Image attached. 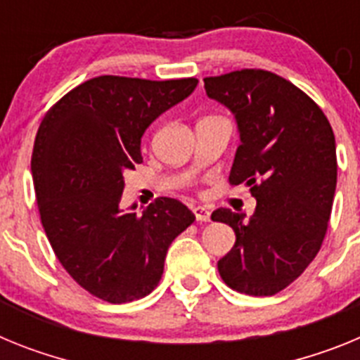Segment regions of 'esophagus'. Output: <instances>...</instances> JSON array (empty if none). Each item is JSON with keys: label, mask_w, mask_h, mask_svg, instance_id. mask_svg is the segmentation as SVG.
Listing matches in <instances>:
<instances>
[{"label": "esophagus", "mask_w": 360, "mask_h": 360, "mask_svg": "<svg viewBox=\"0 0 360 360\" xmlns=\"http://www.w3.org/2000/svg\"><path fill=\"white\" fill-rule=\"evenodd\" d=\"M193 215H195L199 223H206V221H210L212 214L206 206H193Z\"/></svg>", "instance_id": "obj_1"}]
</instances>
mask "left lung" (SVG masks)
Wrapping results in <instances>:
<instances>
[{
    "mask_svg": "<svg viewBox=\"0 0 360 360\" xmlns=\"http://www.w3.org/2000/svg\"><path fill=\"white\" fill-rule=\"evenodd\" d=\"M206 96L236 115L240 145L230 184H246L254 215L219 208L236 232L219 275L246 295H275L319 254L337 186L335 136L324 112L274 72L245 68L205 77Z\"/></svg>",
    "mask_w": 360,
    "mask_h": 360,
    "instance_id": "1",
    "label": "left lung"
}]
</instances>
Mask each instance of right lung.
Listing matches in <instances>:
<instances>
[{"mask_svg": "<svg viewBox=\"0 0 360 360\" xmlns=\"http://www.w3.org/2000/svg\"><path fill=\"white\" fill-rule=\"evenodd\" d=\"M195 86V77L99 76L63 96L39 124L32 176L41 224L61 266L103 301L148 295L172 240L195 221L172 198L155 199L143 214L136 205L121 208L123 174L143 162L145 130Z\"/></svg>", "mask_w": 360, "mask_h": 360, "instance_id": "1", "label": "right lung"}]
</instances>
